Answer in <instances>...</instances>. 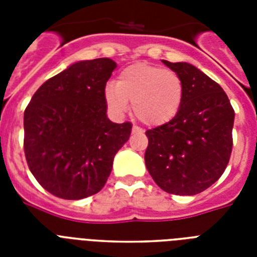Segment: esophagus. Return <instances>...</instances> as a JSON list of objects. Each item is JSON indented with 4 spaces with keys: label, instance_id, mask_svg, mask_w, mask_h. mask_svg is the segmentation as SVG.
<instances>
[{
    "label": "esophagus",
    "instance_id": "34e87169",
    "mask_svg": "<svg viewBox=\"0 0 257 257\" xmlns=\"http://www.w3.org/2000/svg\"><path fill=\"white\" fill-rule=\"evenodd\" d=\"M141 132H143V131H141L139 126H133L132 128V133H141Z\"/></svg>",
    "mask_w": 257,
    "mask_h": 257
}]
</instances>
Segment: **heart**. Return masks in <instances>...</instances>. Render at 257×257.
Here are the masks:
<instances>
[{"label":"heart","instance_id":"heart-1","mask_svg":"<svg viewBox=\"0 0 257 257\" xmlns=\"http://www.w3.org/2000/svg\"><path fill=\"white\" fill-rule=\"evenodd\" d=\"M184 84L179 74L149 64H133L118 76L117 84L105 86L104 98L113 116L122 117L131 108L148 126H160L180 110Z\"/></svg>","mask_w":257,"mask_h":257}]
</instances>
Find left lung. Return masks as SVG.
<instances>
[{
  "instance_id": "1",
  "label": "left lung",
  "mask_w": 257,
  "mask_h": 257,
  "mask_svg": "<svg viewBox=\"0 0 257 257\" xmlns=\"http://www.w3.org/2000/svg\"><path fill=\"white\" fill-rule=\"evenodd\" d=\"M161 61L183 80V102L169 122L145 132V165L163 191L197 195L227 168L235 112L223 88L196 66Z\"/></svg>"
}]
</instances>
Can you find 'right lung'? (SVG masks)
<instances>
[{
    "mask_svg": "<svg viewBox=\"0 0 257 257\" xmlns=\"http://www.w3.org/2000/svg\"><path fill=\"white\" fill-rule=\"evenodd\" d=\"M117 64L110 58L73 62L45 81L24 113V149L42 188L66 200L100 192L131 122L106 116L104 90Z\"/></svg>",
    "mask_w": 257,
    "mask_h": 257,
    "instance_id": "obj_1",
    "label": "right lung"
}]
</instances>
